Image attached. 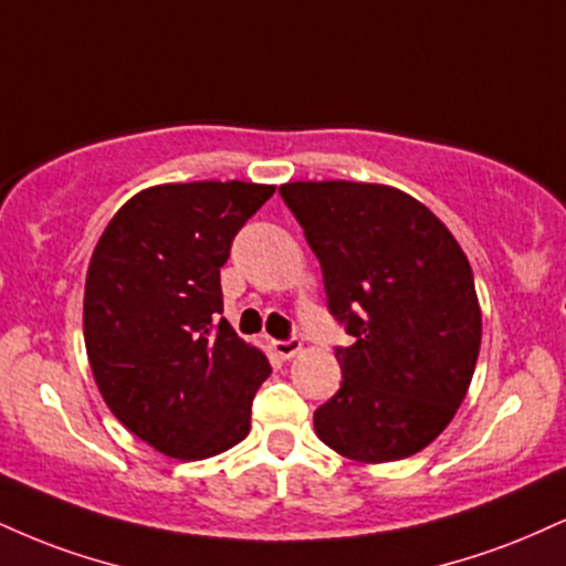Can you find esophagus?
Returning <instances> with one entry per match:
<instances>
[{
  "label": "esophagus",
  "instance_id": "esophagus-1",
  "mask_svg": "<svg viewBox=\"0 0 566 566\" xmlns=\"http://www.w3.org/2000/svg\"><path fill=\"white\" fill-rule=\"evenodd\" d=\"M301 348H303L301 339H295V337H292V339H271V350H274L276 356L284 358V360L292 358V356H297V353H301Z\"/></svg>",
  "mask_w": 566,
  "mask_h": 566
}]
</instances>
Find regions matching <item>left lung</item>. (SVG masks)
Masks as SVG:
<instances>
[{
	"instance_id": "obj_1",
	"label": "left lung",
	"mask_w": 566,
	"mask_h": 566,
	"mask_svg": "<svg viewBox=\"0 0 566 566\" xmlns=\"http://www.w3.org/2000/svg\"><path fill=\"white\" fill-rule=\"evenodd\" d=\"M322 263L329 311L356 337L337 348L343 385L313 413L318 440L360 464L419 453L464 403L482 311L446 223L387 184L279 187Z\"/></svg>"
}]
</instances>
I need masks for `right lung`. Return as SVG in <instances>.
<instances>
[{
    "mask_svg": "<svg viewBox=\"0 0 566 566\" xmlns=\"http://www.w3.org/2000/svg\"><path fill=\"white\" fill-rule=\"evenodd\" d=\"M274 189L158 184L136 192L94 248L84 290L88 366L115 419L163 455L200 461L248 438L253 395L271 366L218 318L221 265Z\"/></svg>",
    "mask_w": 566,
    "mask_h": 566,
    "instance_id": "add662e5",
    "label": "right lung"
}]
</instances>
